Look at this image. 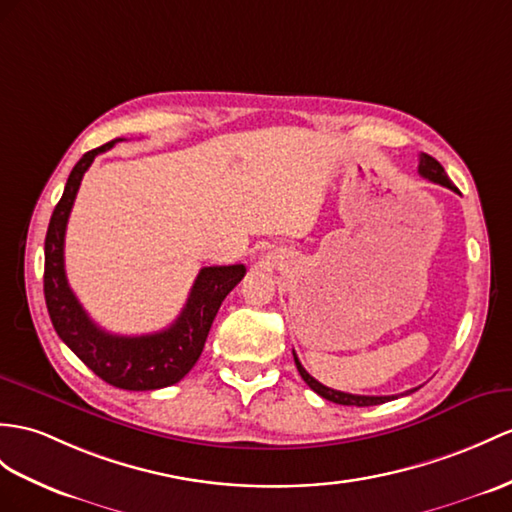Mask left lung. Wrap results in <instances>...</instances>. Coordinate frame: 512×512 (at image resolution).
<instances>
[{"mask_svg": "<svg viewBox=\"0 0 512 512\" xmlns=\"http://www.w3.org/2000/svg\"><path fill=\"white\" fill-rule=\"evenodd\" d=\"M419 173H421L423 178H428L430 182H436V184H441V186H447V189L456 191V186L452 184L450 178H447V173L441 167V162L434 160L428 154H421L419 156ZM293 356H295V352H293ZM295 365H297L299 376L304 378V382L310 386V389H313L317 395H321L323 400H328V402L343 404V406H376V404H384V402L395 400V395H352V393L328 389V386H323L321 382H317L313 376H310V373L302 367V363H299L297 356H295ZM415 391L417 389H410L406 393H415Z\"/></svg>", "mask_w": 512, "mask_h": 512, "instance_id": "8db88e82", "label": "left lung"}]
</instances>
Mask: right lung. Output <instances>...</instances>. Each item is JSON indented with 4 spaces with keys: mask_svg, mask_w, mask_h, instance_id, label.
Listing matches in <instances>:
<instances>
[{
    "mask_svg": "<svg viewBox=\"0 0 512 512\" xmlns=\"http://www.w3.org/2000/svg\"><path fill=\"white\" fill-rule=\"evenodd\" d=\"M117 141L86 152L71 169L45 236L43 291L49 319L69 350L104 382L126 391H154L180 382L202 356L206 336L226 295L245 276V265L204 267L197 273L180 317L169 328L143 334H110L86 315L65 273V230L80 182L97 154Z\"/></svg>",
    "mask_w": 512,
    "mask_h": 512,
    "instance_id": "add662e5",
    "label": "right lung"
}]
</instances>
